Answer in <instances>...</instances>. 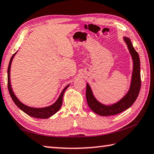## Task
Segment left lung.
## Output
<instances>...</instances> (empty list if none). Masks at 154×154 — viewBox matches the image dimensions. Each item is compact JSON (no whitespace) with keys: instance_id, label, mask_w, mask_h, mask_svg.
<instances>
[{"instance_id":"obj_1","label":"left lung","mask_w":154,"mask_h":154,"mask_svg":"<svg viewBox=\"0 0 154 154\" xmlns=\"http://www.w3.org/2000/svg\"><path fill=\"white\" fill-rule=\"evenodd\" d=\"M124 40L131 55L133 61V69L131 82L130 88L126 95L118 103L112 105H104L96 99L92 94L91 88L88 84L86 85V97L87 103L92 111L100 116H110L119 114L129 109L135 101L140 93L141 88V75H140V60L139 54L133 48L132 43L128 37H125Z\"/></svg>"}]
</instances>
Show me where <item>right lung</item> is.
<instances>
[{"instance_id":"obj_1","label":"right lung","mask_w":154,"mask_h":154,"mask_svg":"<svg viewBox=\"0 0 154 154\" xmlns=\"http://www.w3.org/2000/svg\"><path fill=\"white\" fill-rule=\"evenodd\" d=\"M16 53H14L13 55V56L11 57L10 62H9V64H8V71H7L8 89V91H9L11 97V98H12V99L13 100V102L15 103L16 105L18 106L20 109H21L23 112L26 113V114H27L28 115L31 116V117H32L38 118V119H48L49 117H50L51 116L54 115L55 113L57 112L60 110V107L62 104V99H63V93H64L65 91L67 89L69 85L66 86V88L63 90L62 92H61L58 99L56 100V102L50 106L44 107V108H33V107L28 106L27 105H25V104H23L21 102H20V100H19L18 98L16 97L15 95H14V92L12 91V88H11V80H10L11 65V62H12V60L13 59L14 55L16 54Z\"/></svg>"}]
</instances>
